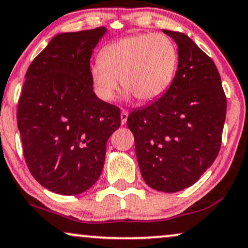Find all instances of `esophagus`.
<instances>
[{
    "instance_id": "esophagus-1",
    "label": "esophagus",
    "mask_w": 248,
    "mask_h": 248,
    "mask_svg": "<svg viewBox=\"0 0 248 248\" xmlns=\"http://www.w3.org/2000/svg\"><path fill=\"white\" fill-rule=\"evenodd\" d=\"M127 117H129V112H127V110L122 109V111H121V122H122V125L126 124Z\"/></svg>"
}]
</instances>
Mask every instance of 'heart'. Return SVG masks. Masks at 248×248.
<instances>
[{"instance_id":"heart-1","label":"heart","mask_w":248,"mask_h":248,"mask_svg":"<svg viewBox=\"0 0 248 248\" xmlns=\"http://www.w3.org/2000/svg\"><path fill=\"white\" fill-rule=\"evenodd\" d=\"M178 66V51L166 35L140 34L107 45L99 63L90 68L94 93L103 102L115 99L121 83L127 97L152 102L172 84Z\"/></svg>"}]
</instances>
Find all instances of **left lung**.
Returning a JSON list of instances; mask_svg holds the SVG:
<instances>
[{
  "instance_id": "1",
  "label": "left lung",
  "mask_w": 248,
  "mask_h": 248,
  "mask_svg": "<svg viewBox=\"0 0 248 248\" xmlns=\"http://www.w3.org/2000/svg\"><path fill=\"white\" fill-rule=\"evenodd\" d=\"M178 46V68L166 93L127 118L142 178L173 193L193 185L217 157L227 97L215 63L184 33L163 30Z\"/></svg>"
}]
</instances>
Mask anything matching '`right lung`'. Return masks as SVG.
<instances>
[{
	"mask_svg": "<svg viewBox=\"0 0 248 248\" xmlns=\"http://www.w3.org/2000/svg\"><path fill=\"white\" fill-rule=\"evenodd\" d=\"M106 32L60 33L27 69L17 111L24 157L36 182L57 194L95 184L121 125V110L100 100L90 79L92 53Z\"/></svg>",
	"mask_w": 248,
	"mask_h": 248,
	"instance_id": "1",
	"label": "right lung"
}]
</instances>
